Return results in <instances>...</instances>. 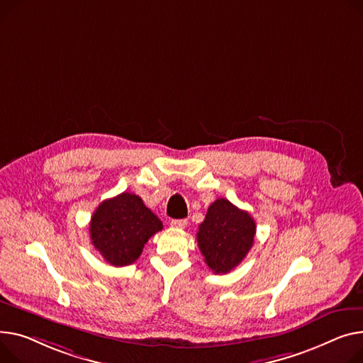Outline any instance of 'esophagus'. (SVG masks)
Masks as SVG:
<instances>
[{
	"label": "esophagus",
	"instance_id": "obj_1",
	"mask_svg": "<svg viewBox=\"0 0 363 363\" xmlns=\"http://www.w3.org/2000/svg\"><path fill=\"white\" fill-rule=\"evenodd\" d=\"M171 226L172 228H177V229H184L186 226V220L185 219H175V220H171Z\"/></svg>",
	"mask_w": 363,
	"mask_h": 363
}]
</instances>
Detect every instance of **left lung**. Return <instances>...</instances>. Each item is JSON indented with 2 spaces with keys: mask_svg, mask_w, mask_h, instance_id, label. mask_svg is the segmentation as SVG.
<instances>
[{
  "mask_svg": "<svg viewBox=\"0 0 363 363\" xmlns=\"http://www.w3.org/2000/svg\"><path fill=\"white\" fill-rule=\"evenodd\" d=\"M255 230V222L248 211L226 199L216 200L197 232L199 248L211 272L226 274L233 270L252 248Z\"/></svg>",
  "mask_w": 363,
  "mask_h": 363,
  "instance_id": "left-lung-1",
  "label": "left lung"
}]
</instances>
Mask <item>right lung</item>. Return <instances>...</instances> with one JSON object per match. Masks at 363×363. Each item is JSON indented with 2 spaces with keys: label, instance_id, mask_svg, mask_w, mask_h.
<instances>
[{
  "label": "right lung",
  "instance_id": "right-lung-1",
  "mask_svg": "<svg viewBox=\"0 0 363 363\" xmlns=\"http://www.w3.org/2000/svg\"><path fill=\"white\" fill-rule=\"evenodd\" d=\"M162 228L159 217L138 196L123 192L94 210L89 232L101 255L115 267H124L141 255L144 244Z\"/></svg>",
  "mask_w": 363,
  "mask_h": 363
}]
</instances>
